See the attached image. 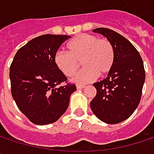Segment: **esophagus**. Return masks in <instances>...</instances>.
<instances>
[{"label": "esophagus", "mask_w": 154, "mask_h": 154, "mask_svg": "<svg viewBox=\"0 0 154 154\" xmlns=\"http://www.w3.org/2000/svg\"><path fill=\"white\" fill-rule=\"evenodd\" d=\"M84 87H85V85H79V84H77V89H83Z\"/></svg>", "instance_id": "esophagus-1"}]
</instances>
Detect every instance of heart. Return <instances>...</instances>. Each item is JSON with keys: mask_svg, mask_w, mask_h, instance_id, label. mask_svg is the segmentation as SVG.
<instances>
[{"mask_svg": "<svg viewBox=\"0 0 154 154\" xmlns=\"http://www.w3.org/2000/svg\"><path fill=\"white\" fill-rule=\"evenodd\" d=\"M69 51H58L54 62L58 69L67 77H72L80 67L84 68L73 77L76 83H88L95 79L99 73L103 76L113 68L115 51L107 39H99L96 35L82 34L68 44Z\"/></svg>", "mask_w": 154, "mask_h": 154, "instance_id": "obj_1", "label": "heart"}]
</instances>
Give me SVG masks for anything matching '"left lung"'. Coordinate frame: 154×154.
<instances>
[{
  "label": "left lung",
  "instance_id": "8db88e82",
  "mask_svg": "<svg viewBox=\"0 0 154 154\" xmlns=\"http://www.w3.org/2000/svg\"><path fill=\"white\" fill-rule=\"evenodd\" d=\"M94 32L111 43L115 61L107 77L94 84L97 94L90 107L103 122L118 124L128 119L140 103L145 79L143 60L135 46L119 33L104 27Z\"/></svg>",
  "mask_w": 154,
  "mask_h": 154
}]
</instances>
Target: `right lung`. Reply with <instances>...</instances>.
<instances>
[{
	"label": "right lung",
	"instance_id": "1",
	"mask_svg": "<svg viewBox=\"0 0 154 154\" xmlns=\"http://www.w3.org/2000/svg\"><path fill=\"white\" fill-rule=\"evenodd\" d=\"M69 35H43L16 53L10 68L11 94L20 111L34 124L57 121L67 110L75 85L58 69L54 56Z\"/></svg>",
	"mask_w": 154,
	"mask_h": 154
}]
</instances>
